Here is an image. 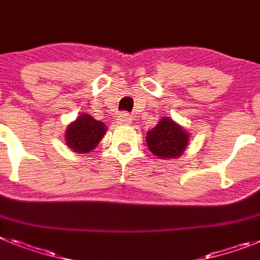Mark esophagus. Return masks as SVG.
Returning <instances> with one entry per match:
<instances>
[{"mask_svg":"<svg viewBox=\"0 0 260 260\" xmlns=\"http://www.w3.org/2000/svg\"><path fill=\"white\" fill-rule=\"evenodd\" d=\"M117 123L119 124H131L132 123V117L124 112V114H120L119 116H117Z\"/></svg>","mask_w":260,"mask_h":260,"instance_id":"34e87169","label":"esophagus"}]
</instances>
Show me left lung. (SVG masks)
Returning <instances> with one entry per match:
<instances>
[{"mask_svg":"<svg viewBox=\"0 0 260 260\" xmlns=\"http://www.w3.org/2000/svg\"><path fill=\"white\" fill-rule=\"evenodd\" d=\"M189 141L186 128L164 116L153 129L146 133V145L149 150L162 159H175L183 154Z\"/></svg>","mask_w":260,"mask_h":260,"instance_id":"1","label":"left lung"}]
</instances>
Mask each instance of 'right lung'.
Listing matches in <instances>:
<instances>
[{"label":"right lung","mask_w":260,"mask_h":260,"mask_svg":"<svg viewBox=\"0 0 260 260\" xmlns=\"http://www.w3.org/2000/svg\"><path fill=\"white\" fill-rule=\"evenodd\" d=\"M107 127L103 121L95 120L89 114H81L65 131V143L72 152L87 154L98 146L106 135Z\"/></svg>","instance_id":"1"}]
</instances>
